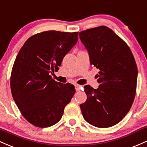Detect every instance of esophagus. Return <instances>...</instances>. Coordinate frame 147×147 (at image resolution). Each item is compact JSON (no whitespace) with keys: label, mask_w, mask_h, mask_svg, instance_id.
<instances>
[{"label":"esophagus","mask_w":147,"mask_h":147,"mask_svg":"<svg viewBox=\"0 0 147 147\" xmlns=\"http://www.w3.org/2000/svg\"><path fill=\"white\" fill-rule=\"evenodd\" d=\"M75 88H76V92H80V86L79 85H75Z\"/></svg>","instance_id":"obj_1"}]
</instances>
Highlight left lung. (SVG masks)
Instances as JSON below:
<instances>
[{
  "mask_svg": "<svg viewBox=\"0 0 147 147\" xmlns=\"http://www.w3.org/2000/svg\"><path fill=\"white\" fill-rule=\"evenodd\" d=\"M90 64L100 70L98 88L84 87L87 98L80 105L85 121L98 128L118 123L131 109L136 92L138 67L131 49L106 26L79 32Z\"/></svg>",
  "mask_w": 147,
  "mask_h": 147,
  "instance_id": "8db88e82",
  "label": "left lung"
}]
</instances>
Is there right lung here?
Segmentation results:
<instances>
[{
  "mask_svg": "<svg viewBox=\"0 0 147 147\" xmlns=\"http://www.w3.org/2000/svg\"><path fill=\"white\" fill-rule=\"evenodd\" d=\"M78 32L49 30L27 39L11 70L12 97L24 118L34 126L46 128L58 122L75 94L70 83L52 79L66 54L78 42Z\"/></svg>",
  "mask_w": 147,
  "mask_h": 147,
  "instance_id": "1",
  "label": "right lung"
}]
</instances>
